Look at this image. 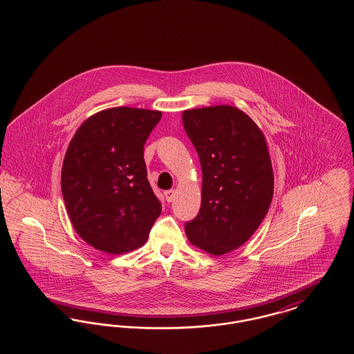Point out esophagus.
<instances>
[{
    "instance_id": "esophagus-1",
    "label": "esophagus",
    "mask_w": 354,
    "mask_h": 354,
    "mask_svg": "<svg viewBox=\"0 0 354 354\" xmlns=\"http://www.w3.org/2000/svg\"><path fill=\"white\" fill-rule=\"evenodd\" d=\"M175 195H176V191H175V189H169V191H165V198H166V201H167L169 203H171L172 201H174Z\"/></svg>"
}]
</instances>
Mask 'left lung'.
I'll return each instance as SVG.
<instances>
[{
  "label": "left lung",
  "mask_w": 354,
  "mask_h": 354,
  "mask_svg": "<svg viewBox=\"0 0 354 354\" xmlns=\"http://www.w3.org/2000/svg\"><path fill=\"white\" fill-rule=\"evenodd\" d=\"M183 126L202 166V203L185 224L188 241L221 256L259 228L273 196L266 136L240 109L219 104L183 111Z\"/></svg>",
  "instance_id": "8db88e82"
}]
</instances>
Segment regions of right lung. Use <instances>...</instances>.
Instances as JSON below:
<instances>
[{"label": "right lung", "instance_id": "1", "mask_svg": "<svg viewBox=\"0 0 354 354\" xmlns=\"http://www.w3.org/2000/svg\"><path fill=\"white\" fill-rule=\"evenodd\" d=\"M160 118L158 110H102L84 120L68 145L64 201L75 232L95 250L122 254L142 247L162 212L143 159Z\"/></svg>", "mask_w": 354, "mask_h": 354}]
</instances>
